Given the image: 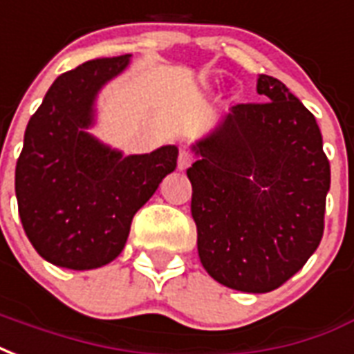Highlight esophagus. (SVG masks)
Segmentation results:
<instances>
[{
    "label": "esophagus",
    "instance_id": "esophagus-1",
    "mask_svg": "<svg viewBox=\"0 0 354 354\" xmlns=\"http://www.w3.org/2000/svg\"><path fill=\"white\" fill-rule=\"evenodd\" d=\"M191 161H193V157H191L189 151H185V150L180 151V156H178V170L189 169Z\"/></svg>",
    "mask_w": 354,
    "mask_h": 354
}]
</instances>
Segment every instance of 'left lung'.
Masks as SVG:
<instances>
[{
	"label": "left lung",
	"instance_id": "left-lung-1",
	"mask_svg": "<svg viewBox=\"0 0 354 354\" xmlns=\"http://www.w3.org/2000/svg\"><path fill=\"white\" fill-rule=\"evenodd\" d=\"M266 103L236 104L191 144V216L204 270L225 287L270 292L323 238L330 163L315 118L277 78L259 75Z\"/></svg>",
	"mask_w": 354,
	"mask_h": 354
}]
</instances>
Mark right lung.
Segmentation results:
<instances>
[{"instance_id": "1", "label": "right lung", "mask_w": 354, "mask_h": 354, "mask_svg": "<svg viewBox=\"0 0 354 354\" xmlns=\"http://www.w3.org/2000/svg\"><path fill=\"white\" fill-rule=\"evenodd\" d=\"M129 62L131 54L101 57L64 73L26 127L15 172L18 214L35 251L62 268L112 263L133 216L176 169L174 144L124 156L90 133L99 91Z\"/></svg>"}]
</instances>
